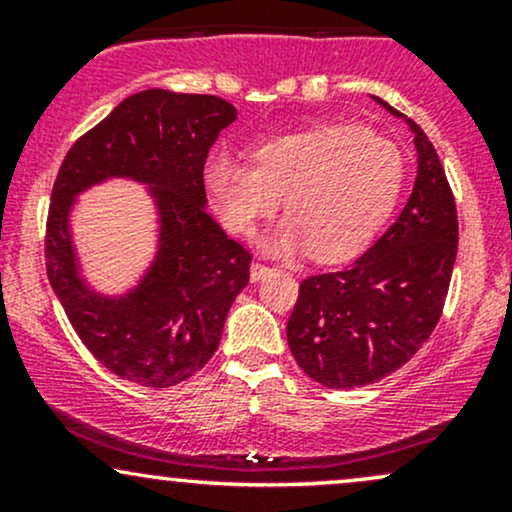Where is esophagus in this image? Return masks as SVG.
<instances>
[{
  "instance_id": "obj_1",
  "label": "esophagus",
  "mask_w": 512,
  "mask_h": 512,
  "mask_svg": "<svg viewBox=\"0 0 512 512\" xmlns=\"http://www.w3.org/2000/svg\"><path fill=\"white\" fill-rule=\"evenodd\" d=\"M269 272H272V267H267V264H262V262L250 264V279L252 281H262Z\"/></svg>"
}]
</instances>
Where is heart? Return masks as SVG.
<instances>
[{"label": "heart", "mask_w": 512, "mask_h": 512, "mask_svg": "<svg viewBox=\"0 0 512 512\" xmlns=\"http://www.w3.org/2000/svg\"><path fill=\"white\" fill-rule=\"evenodd\" d=\"M252 161L211 156L204 182L223 223L240 236L284 197L289 216L262 240L276 257L308 248L322 262L356 255L383 228L407 178L395 142L351 125L276 134L252 149Z\"/></svg>", "instance_id": "b5f03b06"}]
</instances>
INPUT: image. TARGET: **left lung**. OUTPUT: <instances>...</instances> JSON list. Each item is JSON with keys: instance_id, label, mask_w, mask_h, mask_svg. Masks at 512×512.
<instances>
[{"instance_id": "obj_1", "label": "left lung", "mask_w": 512, "mask_h": 512, "mask_svg": "<svg viewBox=\"0 0 512 512\" xmlns=\"http://www.w3.org/2000/svg\"><path fill=\"white\" fill-rule=\"evenodd\" d=\"M414 134L416 180L397 221L346 269L303 279L286 339L315 383L351 390L402 368L436 330L457 257L455 197L424 129Z\"/></svg>"}]
</instances>
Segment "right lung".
<instances>
[{
    "mask_svg": "<svg viewBox=\"0 0 512 512\" xmlns=\"http://www.w3.org/2000/svg\"><path fill=\"white\" fill-rule=\"evenodd\" d=\"M228 101L146 88L122 101L64 156L48 216L45 264L57 301L105 368L144 387H173L219 349L223 322L250 281V252L209 216L204 163ZM150 190L157 211L155 260L125 294L93 290L71 233L78 195L108 179Z\"/></svg>",
    "mask_w": 512,
    "mask_h": 512,
    "instance_id": "add662e5",
    "label": "right lung"
}]
</instances>
